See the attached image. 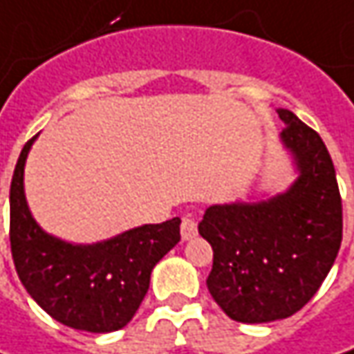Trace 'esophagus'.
Wrapping results in <instances>:
<instances>
[{
  "instance_id": "1",
  "label": "esophagus",
  "mask_w": 354,
  "mask_h": 354,
  "mask_svg": "<svg viewBox=\"0 0 354 354\" xmlns=\"http://www.w3.org/2000/svg\"><path fill=\"white\" fill-rule=\"evenodd\" d=\"M181 236L183 240H191V238L197 236V223L189 216H185L181 221Z\"/></svg>"
}]
</instances>
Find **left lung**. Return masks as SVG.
I'll list each match as a JSON object with an SVG mask.
<instances>
[{
	"label": "left lung",
	"instance_id": "left-lung-1",
	"mask_svg": "<svg viewBox=\"0 0 354 354\" xmlns=\"http://www.w3.org/2000/svg\"><path fill=\"white\" fill-rule=\"evenodd\" d=\"M278 116L297 179L266 201L212 205L198 223L212 246L207 288L240 323L297 313L327 278L343 240V205L325 143L290 110L279 108Z\"/></svg>",
	"mask_w": 354,
	"mask_h": 354
}]
</instances>
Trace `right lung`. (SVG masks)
Segmentation results:
<instances>
[{
	"instance_id": "1",
	"label": "right lung",
	"mask_w": 354,
	"mask_h": 354,
	"mask_svg": "<svg viewBox=\"0 0 354 354\" xmlns=\"http://www.w3.org/2000/svg\"><path fill=\"white\" fill-rule=\"evenodd\" d=\"M31 138L21 149L9 191V240L21 283L53 319L110 333L126 327L149 290L151 270L181 240V218L143 225L94 244L47 234L29 211L23 173Z\"/></svg>"
}]
</instances>
